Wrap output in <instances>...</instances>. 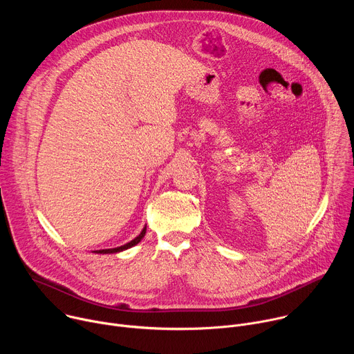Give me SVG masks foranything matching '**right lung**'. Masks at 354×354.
I'll use <instances>...</instances> for the list:
<instances>
[{
	"label": "right lung",
	"instance_id": "add662e5",
	"mask_svg": "<svg viewBox=\"0 0 354 354\" xmlns=\"http://www.w3.org/2000/svg\"><path fill=\"white\" fill-rule=\"evenodd\" d=\"M145 231H147V227H144V228H142V231L140 232V235H138V236H136L133 241H130V242H127V243H124V245H122V246L111 248V249H99V250H93V252H95V254H116V252L126 250V249H129V248H131V246L137 245V243L144 238Z\"/></svg>",
	"mask_w": 354,
	"mask_h": 354
}]
</instances>
